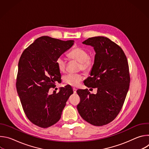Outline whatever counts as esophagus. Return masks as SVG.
Listing matches in <instances>:
<instances>
[{"label": "esophagus", "instance_id": "obj_1", "mask_svg": "<svg viewBox=\"0 0 149 149\" xmlns=\"http://www.w3.org/2000/svg\"><path fill=\"white\" fill-rule=\"evenodd\" d=\"M73 91H74V93L75 94L77 93V88H73Z\"/></svg>", "mask_w": 149, "mask_h": 149}]
</instances>
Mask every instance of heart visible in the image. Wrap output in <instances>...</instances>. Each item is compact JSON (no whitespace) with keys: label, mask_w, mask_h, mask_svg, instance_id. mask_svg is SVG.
<instances>
[{"label":"heart","mask_w":149,"mask_h":149,"mask_svg":"<svg viewBox=\"0 0 149 149\" xmlns=\"http://www.w3.org/2000/svg\"><path fill=\"white\" fill-rule=\"evenodd\" d=\"M70 58L76 60L80 63L79 70L85 71H89L93 66L94 58L89 56L88 52L82 48L77 47L74 48L68 54ZM56 64L59 71L61 72H65L67 67V61L63 56H59L56 61ZM82 77L81 74L69 73L63 78V82L71 86L76 87L82 80Z\"/></svg>","instance_id":"b5f03b06"}]
</instances>
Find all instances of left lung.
<instances>
[{
	"label": "left lung",
	"instance_id": "obj_1",
	"mask_svg": "<svg viewBox=\"0 0 149 149\" xmlns=\"http://www.w3.org/2000/svg\"><path fill=\"white\" fill-rule=\"evenodd\" d=\"M82 44L93 47L95 52L90 77L84 83L97 88V93L78 90L81 100L77 109L84 120L102 126L114 120L123 107L130 82L128 62L123 49L108 38H90Z\"/></svg>",
	"mask_w": 149,
	"mask_h": 149
}]
</instances>
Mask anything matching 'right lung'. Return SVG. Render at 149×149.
Masks as SVG:
<instances>
[{"mask_svg": "<svg viewBox=\"0 0 149 149\" xmlns=\"http://www.w3.org/2000/svg\"><path fill=\"white\" fill-rule=\"evenodd\" d=\"M47 36L36 39L22 53L18 63L16 90L24 111L34 124L47 128L56 123L70 96L72 87L67 85L59 91L49 94L55 82L61 78L56 64L57 58L73 45Z\"/></svg>", "mask_w": 149, "mask_h": 149, "instance_id": "1", "label": "right lung"}]
</instances>
